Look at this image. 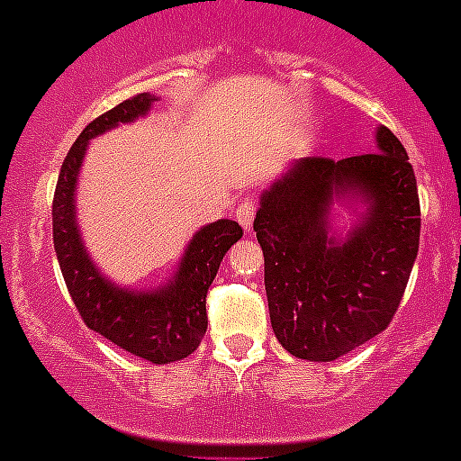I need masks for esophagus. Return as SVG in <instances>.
<instances>
[{
	"instance_id": "1",
	"label": "esophagus",
	"mask_w": 461,
	"mask_h": 461,
	"mask_svg": "<svg viewBox=\"0 0 461 461\" xmlns=\"http://www.w3.org/2000/svg\"><path fill=\"white\" fill-rule=\"evenodd\" d=\"M253 214H256V203H253L251 198H244V201L240 203L238 212H235V219H238L240 226H242L244 230H251V228H253Z\"/></svg>"
}]
</instances>
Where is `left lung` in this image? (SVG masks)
I'll list each match as a JSON object with an SVG mask.
<instances>
[{
    "mask_svg": "<svg viewBox=\"0 0 461 461\" xmlns=\"http://www.w3.org/2000/svg\"><path fill=\"white\" fill-rule=\"evenodd\" d=\"M377 153L302 158L260 194L253 230L278 343L306 361H336L382 333L400 306L420 238L407 150L384 125ZM353 214L332 233V205Z\"/></svg>",
    "mask_w": 461,
    "mask_h": 461,
    "instance_id": "1",
    "label": "left lung"
}]
</instances>
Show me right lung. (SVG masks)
I'll return each instance as SVG.
<instances>
[{
	"instance_id": "add662e5",
	"label": "right lung",
	"mask_w": 461,
	"mask_h": 461,
	"mask_svg": "<svg viewBox=\"0 0 461 461\" xmlns=\"http://www.w3.org/2000/svg\"><path fill=\"white\" fill-rule=\"evenodd\" d=\"M158 103L153 93H139L109 109L84 128L63 159L52 205L54 251L68 293L88 329L150 363H171L189 357L208 329L205 297L223 256L242 228L233 219H219L198 228L178 260L176 272L158 288L134 290L104 276L84 247L77 223V180L91 139L134 123Z\"/></svg>"
}]
</instances>
